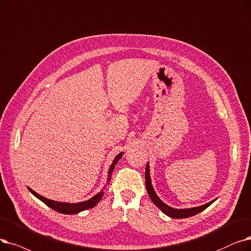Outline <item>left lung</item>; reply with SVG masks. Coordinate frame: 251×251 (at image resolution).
Masks as SVG:
<instances>
[{
    "mask_svg": "<svg viewBox=\"0 0 251 251\" xmlns=\"http://www.w3.org/2000/svg\"><path fill=\"white\" fill-rule=\"evenodd\" d=\"M146 188L148 191V194L150 196V198L151 199L152 203H154L158 208L169 217H172V219H186V217H191L193 215L198 214L199 212L203 211L204 209H206L207 207L210 206L215 200H212L208 203H206L204 205L201 206H197V207H192V208H173V207L167 205L166 203L163 202L159 197L158 195L156 194L154 188H152L151 184V176H150V164L148 163L147 167H146Z\"/></svg>",
    "mask_w": 251,
    "mask_h": 251,
    "instance_id": "8db88e82",
    "label": "left lung"
}]
</instances>
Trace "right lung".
<instances>
[{"label":"right lung","instance_id":"1","mask_svg":"<svg viewBox=\"0 0 251 251\" xmlns=\"http://www.w3.org/2000/svg\"><path fill=\"white\" fill-rule=\"evenodd\" d=\"M124 154V151H121L120 154H118L115 159L113 160V163L110 166V169H108L107 171V181H106V184H108V182H110L111 180V177H112V173L115 169V166L117 163L119 162V160L122 158ZM28 191L35 196V197H37L39 200H41L42 202H44L47 206H49L50 208H52L53 210H55L59 213H63V214H75V213H79L81 211H84V210H87V209H90L92 208V207H94L97 203H99L102 196L104 194L103 190L105 189V186L102 188V190L97 193L95 196H93L92 198H90L89 200H86V201H83V202H77V203H68V202H58V201H54V200H50V199H47L45 197H43V196L39 195L38 193H36L34 190H31L30 188H28Z\"/></svg>","mask_w":251,"mask_h":251}]
</instances>
